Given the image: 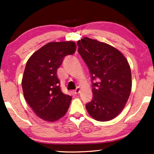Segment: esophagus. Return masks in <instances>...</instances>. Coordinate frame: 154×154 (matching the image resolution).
Returning <instances> with one entry per match:
<instances>
[{
	"label": "esophagus",
	"mask_w": 154,
	"mask_h": 154,
	"mask_svg": "<svg viewBox=\"0 0 154 154\" xmlns=\"http://www.w3.org/2000/svg\"><path fill=\"white\" fill-rule=\"evenodd\" d=\"M80 91H81V89H80L79 87H78L75 90H73V93H75V94H79V92H80Z\"/></svg>",
	"instance_id": "esophagus-1"
}]
</instances>
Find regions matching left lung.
<instances>
[{"mask_svg": "<svg viewBox=\"0 0 154 154\" xmlns=\"http://www.w3.org/2000/svg\"><path fill=\"white\" fill-rule=\"evenodd\" d=\"M77 45L92 84L93 98L86 109L97 121H110L124 109L131 92L130 65L119 50L107 43L85 37Z\"/></svg>", "mask_w": 154, "mask_h": 154, "instance_id": "8db88e82", "label": "left lung"}]
</instances>
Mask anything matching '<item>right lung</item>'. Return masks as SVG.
Here are the masks:
<instances>
[{"mask_svg":"<svg viewBox=\"0 0 154 154\" xmlns=\"http://www.w3.org/2000/svg\"><path fill=\"white\" fill-rule=\"evenodd\" d=\"M75 50L73 41L51 42L27 61L22 81L24 96L36 116L44 121H57L68 110L71 97L61 90L57 70L65 57Z\"/></svg>","mask_w":154,"mask_h":154,"instance_id":"obj_1","label":"right lung"}]
</instances>
